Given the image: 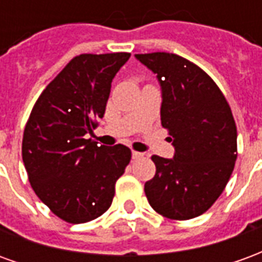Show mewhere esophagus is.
Listing matches in <instances>:
<instances>
[{
    "instance_id": "obj_1",
    "label": "esophagus",
    "mask_w": 262,
    "mask_h": 262,
    "mask_svg": "<svg viewBox=\"0 0 262 262\" xmlns=\"http://www.w3.org/2000/svg\"><path fill=\"white\" fill-rule=\"evenodd\" d=\"M132 157H133V160H140L144 157V154L139 153V151H133V153H132Z\"/></svg>"
}]
</instances>
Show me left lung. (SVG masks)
I'll return each instance as SVG.
<instances>
[{
    "label": "left lung",
    "instance_id": "8db88e82",
    "mask_svg": "<svg viewBox=\"0 0 262 262\" xmlns=\"http://www.w3.org/2000/svg\"><path fill=\"white\" fill-rule=\"evenodd\" d=\"M157 75L161 125L176 148L172 159L153 156L156 176L144 184L150 206L168 219L205 213L230 180L237 159L231 109L201 67L165 52L135 54Z\"/></svg>",
    "mask_w": 262,
    "mask_h": 262
}]
</instances>
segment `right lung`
<instances>
[{
	"label": "right lung",
	"mask_w": 262,
	"mask_h": 262,
	"mask_svg": "<svg viewBox=\"0 0 262 262\" xmlns=\"http://www.w3.org/2000/svg\"><path fill=\"white\" fill-rule=\"evenodd\" d=\"M130 53L80 54L37 98L26 122L22 160L39 199L69 223L105 213L130 148L85 139L103 118L111 82Z\"/></svg>",
	"instance_id": "add662e5"
}]
</instances>
